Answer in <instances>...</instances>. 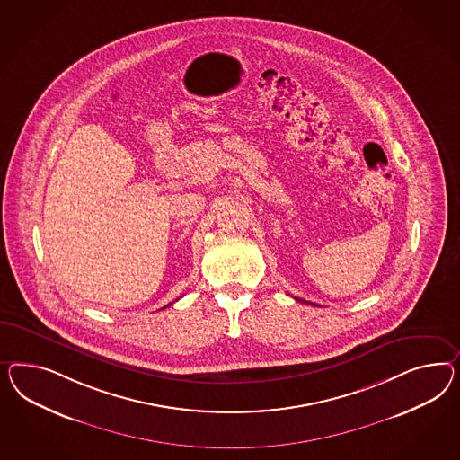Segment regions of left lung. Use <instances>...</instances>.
Wrapping results in <instances>:
<instances>
[{"mask_svg":"<svg viewBox=\"0 0 460 460\" xmlns=\"http://www.w3.org/2000/svg\"><path fill=\"white\" fill-rule=\"evenodd\" d=\"M298 301H303V303H308V301H305V299H298ZM308 305H313V306H318V305H314V303H308Z\"/></svg>","mask_w":460,"mask_h":460,"instance_id":"left-lung-1","label":"left lung"}]
</instances>
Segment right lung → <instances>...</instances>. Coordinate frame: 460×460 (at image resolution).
<instances>
[{
    "instance_id": "obj_1",
    "label": "right lung",
    "mask_w": 460,
    "mask_h": 460,
    "mask_svg": "<svg viewBox=\"0 0 460 460\" xmlns=\"http://www.w3.org/2000/svg\"><path fill=\"white\" fill-rule=\"evenodd\" d=\"M171 305H172V303H171ZM167 306H169V305H167Z\"/></svg>"
}]
</instances>
